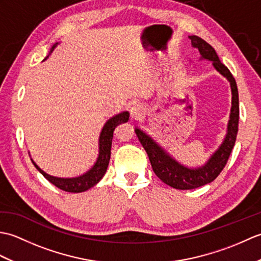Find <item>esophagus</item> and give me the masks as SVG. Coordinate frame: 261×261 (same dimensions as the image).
Masks as SVG:
<instances>
[{
  "instance_id": "1",
  "label": "esophagus",
  "mask_w": 261,
  "mask_h": 261,
  "mask_svg": "<svg viewBox=\"0 0 261 261\" xmlns=\"http://www.w3.org/2000/svg\"><path fill=\"white\" fill-rule=\"evenodd\" d=\"M130 111H131V118L134 120L141 119L146 113V109L143 108L142 104H135Z\"/></svg>"
}]
</instances>
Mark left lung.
<instances>
[{
	"instance_id": "left-lung-1",
	"label": "left lung",
	"mask_w": 261,
	"mask_h": 261,
	"mask_svg": "<svg viewBox=\"0 0 261 261\" xmlns=\"http://www.w3.org/2000/svg\"><path fill=\"white\" fill-rule=\"evenodd\" d=\"M188 38L192 41V47L197 49L199 55H201L199 60L212 62L216 71H219L221 75L229 81L232 101L224 140L220 147L211 154L207 162L203 166H198V167L191 168L180 164L145 131H142L139 127H136L135 131L138 139L140 140L142 147L145 148L154 174L165 184L176 188V190H193V188L204 186L210 184L220 175L226 165V162H228L232 149L234 147L238 135V124H239V94H238L234 77L232 76L230 70L221 63L212 46L197 36H190Z\"/></svg>"
}]
</instances>
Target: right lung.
<instances>
[{
  "mask_svg": "<svg viewBox=\"0 0 261 261\" xmlns=\"http://www.w3.org/2000/svg\"><path fill=\"white\" fill-rule=\"evenodd\" d=\"M57 45H58V42L55 43V45L51 47L49 55L53 53V50L56 48ZM48 56L43 60H46L48 58ZM129 116H130L129 112H127V111H123V112L112 116V118L107 121V123H105L102 127L101 134H99L98 156H97L96 162L94 163L91 169H88L86 173H84L81 176L71 177V178H69V177L68 178H63V177L51 176V175L45 173V171H43L31 159L32 164L35 165V167L39 171H40L46 179L50 181L53 185L60 188V190H63L65 192H69V193H82V192L90 190L91 187L96 185L97 182L103 178L105 173H107L108 166L110 163V157H111V147H112L114 130L119 124L127 122V120H129Z\"/></svg>",
  "mask_w": 261,
  "mask_h": 261,
  "instance_id": "right-lung-1",
  "label": "right lung"
}]
</instances>
